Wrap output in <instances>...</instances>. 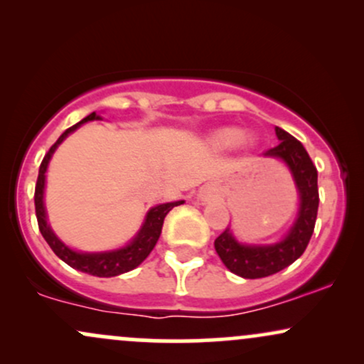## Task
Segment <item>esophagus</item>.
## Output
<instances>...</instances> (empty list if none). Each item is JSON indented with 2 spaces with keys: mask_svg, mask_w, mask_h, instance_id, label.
Segmentation results:
<instances>
[{
  "mask_svg": "<svg viewBox=\"0 0 364 364\" xmlns=\"http://www.w3.org/2000/svg\"><path fill=\"white\" fill-rule=\"evenodd\" d=\"M200 198H202V202H208V200H210V196H212V191L210 190H202L200 191Z\"/></svg>",
  "mask_w": 364,
  "mask_h": 364,
  "instance_id": "obj_1",
  "label": "esophagus"
}]
</instances>
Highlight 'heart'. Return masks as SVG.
<instances>
[{"instance_id": "heart-1", "label": "heart", "mask_w": 364, "mask_h": 364, "mask_svg": "<svg viewBox=\"0 0 364 364\" xmlns=\"http://www.w3.org/2000/svg\"><path fill=\"white\" fill-rule=\"evenodd\" d=\"M252 144V135L250 133H240V129L236 128H219L215 132H212L207 139V145L212 150H228L232 145H237V147H246V145Z\"/></svg>"}]
</instances>
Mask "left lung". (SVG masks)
Listing matches in <instances>:
<instances>
[{"instance_id":"left-lung-1","label":"left lung","mask_w":364,"mask_h":364,"mask_svg":"<svg viewBox=\"0 0 364 364\" xmlns=\"http://www.w3.org/2000/svg\"><path fill=\"white\" fill-rule=\"evenodd\" d=\"M281 140L274 149L263 152V157L282 161L291 171L299 195V208L294 223L281 241L272 245H245L232 235L231 228L215 240V252L232 274L243 279H262L281 272L304 253L315 229L318 212V173L299 140L275 127Z\"/></svg>"}]
</instances>
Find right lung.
<instances>
[{
    "mask_svg": "<svg viewBox=\"0 0 364 364\" xmlns=\"http://www.w3.org/2000/svg\"><path fill=\"white\" fill-rule=\"evenodd\" d=\"M102 119L101 116L92 112V114L83 118L80 123L73 124L72 128L66 129L65 133L56 140V144L49 149V152L46 154L43 162H41L39 168V176H37L36 183V215L37 223H39V231L44 236V240L48 241V245L51 246V250L63 262L68 263L70 267L75 270H80V272L95 275V277H114V275L129 272V270L136 269L145 258L149 257L150 252L156 246L159 236H161L162 224H164L166 215L169 214V210H173L174 207L185 203V200H178V202H169V203H161V205L152 207L145 215L144 224L139 229L135 236L132 237L128 245L121 246L118 250H111V252H97V253H89V252H77L72 250L68 245H65L63 241L54 235L51 225L48 224V214H46L44 207V188H46V171H48L49 161H51L54 150L58 149V145L61 144L70 133H73L75 129L80 128L87 121H95Z\"/></svg>",
    "mask_w": 364,
    "mask_h": 364,
    "instance_id": "right-lung-1",
    "label": "right lung"
}]
</instances>
